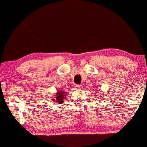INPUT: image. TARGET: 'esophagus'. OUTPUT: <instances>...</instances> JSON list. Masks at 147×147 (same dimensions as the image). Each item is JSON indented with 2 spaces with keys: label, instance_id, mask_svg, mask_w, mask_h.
<instances>
[{
  "label": "esophagus",
  "instance_id": "1",
  "mask_svg": "<svg viewBox=\"0 0 147 147\" xmlns=\"http://www.w3.org/2000/svg\"><path fill=\"white\" fill-rule=\"evenodd\" d=\"M82 85H76V88H78V89H81V88H82Z\"/></svg>",
  "mask_w": 147,
  "mask_h": 147
}]
</instances>
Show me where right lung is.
<instances>
[{
    "instance_id": "right-lung-1",
    "label": "right lung",
    "mask_w": 147,
    "mask_h": 147,
    "mask_svg": "<svg viewBox=\"0 0 147 147\" xmlns=\"http://www.w3.org/2000/svg\"><path fill=\"white\" fill-rule=\"evenodd\" d=\"M55 97L51 98V100H53L51 101H53L52 102H55V104H61L63 103V100H65V96H66V92L65 91H62V90H59V91H57V93L55 94ZM54 104V103H53Z\"/></svg>"
}]
</instances>
